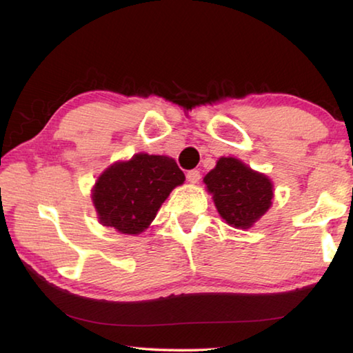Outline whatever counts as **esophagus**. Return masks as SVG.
I'll list each match as a JSON object with an SVG mask.
<instances>
[{"label": "esophagus", "mask_w": 353, "mask_h": 353, "mask_svg": "<svg viewBox=\"0 0 353 353\" xmlns=\"http://www.w3.org/2000/svg\"><path fill=\"white\" fill-rule=\"evenodd\" d=\"M187 179L190 183H197L199 181H201V172H199L197 170H191L187 172Z\"/></svg>", "instance_id": "obj_1"}]
</instances>
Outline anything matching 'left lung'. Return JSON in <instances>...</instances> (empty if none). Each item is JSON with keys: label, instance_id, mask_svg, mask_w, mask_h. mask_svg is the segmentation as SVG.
<instances>
[{"label": "left lung", "instance_id": "8db88e82", "mask_svg": "<svg viewBox=\"0 0 353 353\" xmlns=\"http://www.w3.org/2000/svg\"><path fill=\"white\" fill-rule=\"evenodd\" d=\"M222 219L236 228H250L265 214L273 199V183L239 159L221 157L203 177Z\"/></svg>", "mask_w": 353, "mask_h": 353}]
</instances>
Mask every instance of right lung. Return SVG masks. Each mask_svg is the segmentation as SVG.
<instances>
[{"label": "right lung", "mask_w": 353, "mask_h": 353, "mask_svg": "<svg viewBox=\"0 0 353 353\" xmlns=\"http://www.w3.org/2000/svg\"><path fill=\"white\" fill-rule=\"evenodd\" d=\"M185 174L176 160L145 152L115 162L101 172L92 190L100 222L123 234H139L154 221L159 208Z\"/></svg>", "instance_id": "obj_1"}]
</instances>
